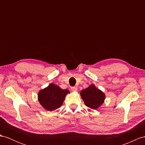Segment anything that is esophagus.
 Masks as SVG:
<instances>
[{
    "mask_svg": "<svg viewBox=\"0 0 145 145\" xmlns=\"http://www.w3.org/2000/svg\"><path fill=\"white\" fill-rule=\"evenodd\" d=\"M71 90L72 91H77V89L76 87H71Z\"/></svg>",
    "mask_w": 145,
    "mask_h": 145,
    "instance_id": "1",
    "label": "esophagus"
}]
</instances>
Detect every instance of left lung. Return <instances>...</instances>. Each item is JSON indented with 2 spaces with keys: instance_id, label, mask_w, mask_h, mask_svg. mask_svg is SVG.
<instances>
[{
  "instance_id": "obj_1",
  "label": "left lung",
  "mask_w": 145,
  "mask_h": 145,
  "mask_svg": "<svg viewBox=\"0 0 145 145\" xmlns=\"http://www.w3.org/2000/svg\"><path fill=\"white\" fill-rule=\"evenodd\" d=\"M80 96L87 107L96 109L103 103L105 95L94 85H91L87 89L81 91Z\"/></svg>"
}]
</instances>
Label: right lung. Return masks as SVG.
I'll use <instances>...</instances> for the list:
<instances>
[{"instance_id": "obj_1", "label": "right lung", "mask_w": 145, "mask_h": 145, "mask_svg": "<svg viewBox=\"0 0 145 145\" xmlns=\"http://www.w3.org/2000/svg\"><path fill=\"white\" fill-rule=\"evenodd\" d=\"M68 93V90H63L56 85L50 84L39 92L38 100L45 109L52 111L61 106Z\"/></svg>"}]
</instances>
